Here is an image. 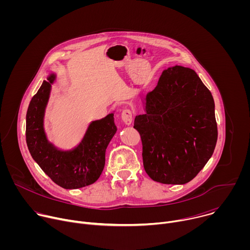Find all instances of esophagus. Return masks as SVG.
<instances>
[{"instance_id":"1","label":"esophagus","mask_w":250,"mask_h":250,"mask_svg":"<svg viewBox=\"0 0 250 250\" xmlns=\"http://www.w3.org/2000/svg\"><path fill=\"white\" fill-rule=\"evenodd\" d=\"M121 118H122V121L125 125H129L132 123V112L130 110H128V109H125V110L123 111V113L121 115Z\"/></svg>"}]
</instances>
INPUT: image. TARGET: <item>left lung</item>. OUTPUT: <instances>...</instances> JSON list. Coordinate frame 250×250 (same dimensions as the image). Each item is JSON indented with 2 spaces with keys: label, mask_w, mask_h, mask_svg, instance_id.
Returning a JSON list of instances; mask_svg holds the SVG:
<instances>
[{
  "label": "left lung",
  "mask_w": 250,
  "mask_h": 250,
  "mask_svg": "<svg viewBox=\"0 0 250 250\" xmlns=\"http://www.w3.org/2000/svg\"><path fill=\"white\" fill-rule=\"evenodd\" d=\"M133 127L142 141L147 175L163 184H186L215 150L218 126L211 93L191 68L165 69L146 95Z\"/></svg>",
  "instance_id": "1"
}]
</instances>
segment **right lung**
Wrapping results in <instances>:
<instances>
[{
	"label": "right lung",
	"instance_id": "1",
	"mask_svg": "<svg viewBox=\"0 0 250 250\" xmlns=\"http://www.w3.org/2000/svg\"><path fill=\"white\" fill-rule=\"evenodd\" d=\"M57 75L49 73L28 105L25 137L29 153L42 171L64 189H79L95 183L105 161V149L117 132L114 113L92 121L81 141L71 149L56 147L47 138L44 116Z\"/></svg>",
	"mask_w": 250,
	"mask_h": 250
}]
</instances>
